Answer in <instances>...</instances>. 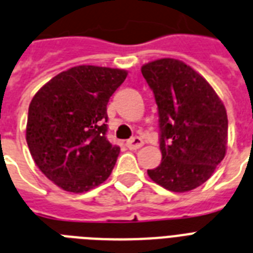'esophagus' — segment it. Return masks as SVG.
Instances as JSON below:
<instances>
[{
    "label": "esophagus",
    "instance_id": "obj_1",
    "mask_svg": "<svg viewBox=\"0 0 253 253\" xmlns=\"http://www.w3.org/2000/svg\"><path fill=\"white\" fill-rule=\"evenodd\" d=\"M143 144H144V141L139 136H135L132 139H130V140L126 141V145L128 149H139L140 147H143Z\"/></svg>",
    "mask_w": 253,
    "mask_h": 253
}]
</instances>
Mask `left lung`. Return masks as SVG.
Returning a JSON list of instances; mask_svg holds the SVG:
<instances>
[{
    "label": "left lung",
    "instance_id": "obj_1",
    "mask_svg": "<svg viewBox=\"0 0 253 253\" xmlns=\"http://www.w3.org/2000/svg\"><path fill=\"white\" fill-rule=\"evenodd\" d=\"M159 109L162 160L148 170L153 182L173 192L201 186L222 161L227 114L211 84L182 61L162 58L141 67Z\"/></svg>",
    "mask_w": 253,
    "mask_h": 253
}]
</instances>
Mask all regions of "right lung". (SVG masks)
Segmentation results:
<instances>
[{
	"label": "right lung",
	"mask_w": 253,
	"mask_h": 253,
	"mask_svg": "<svg viewBox=\"0 0 253 253\" xmlns=\"http://www.w3.org/2000/svg\"><path fill=\"white\" fill-rule=\"evenodd\" d=\"M126 77L120 69L71 67L32 98L27 144L39 169L62 190L85 192L112 174L121 148L106 137V105Z\"/></svg>",
	"instance_id": "1"
}]
</instances>
